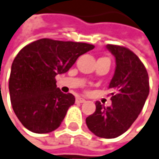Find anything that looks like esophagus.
<instances>
[{"label":"esophagus","mask_w":159,"mask_h":159,"mask_svg":"<svg viewBox=\"0 0 159 159\" xmlns=\"http://www.w3.org/2000/svg\"><path fill=\"white\" fill-rule=\"evenodd\" d=\"M75 101H76V103H84V102H86V100L82 97H77Z\"/></svg>","instance_id":"34e87169"}]
</instances>
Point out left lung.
Returning <instances> with one entry per match:
<instances>
[{
  "label": "left lung",
  "mask_w": 159,
  "mask_h": 159,
  "mask_svg": "<svg viewBox=\"0 0 159 159\" xmlns=\"http://www.w3.org/2000/svg\"><path fill=\"white\" fill-rule=\"evenodd\" d=\"M115 56L116 69L108 89L112 105L96 102V110L86 119L89 129L97 137L114 139L126 132L137 120L149 95V77L138 56L129 49L107 44Z\"/></svg>",
  "instance_id": "8db88e82"
}]
</instances>
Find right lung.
Masks as SVG:
<instances>
[{"mask_svg": "<svg viewBox=\"0 0 159 159\" xmlns=\"http://www.w3.org/2000/svg\"><path fill=\"white\" fill-rule=\"evenodd\" d=\"M92 44L41 39L23 47L15 57L9 78L13 110L28 130L50 133L60 126L75 102L56 87L55 76L67 72Z\"/></svg>", "mask_w": 159, "mask_h": 159, "instance_id": "right-lung-1", "label": "right lung"}]
</instances>
